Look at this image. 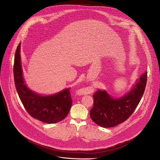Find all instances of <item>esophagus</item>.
Instances as JSON below:
<instances>
[{
    "label": "esophagus",
    "instance_id": "obj_1",
    "mask_svg": "<svg viewBox=\"0 0 160 160\" xmlns=\"http://www.w3.org/2000/svg\"><path fill=\"white\" fill-rule=\"evenodd\" d=\"M89 88H85V89H82L81 92H82V94H86V93H88V92L89 91Z\"/></svg>",
    "mask_w": 160,
    "mask_h": 160
}]
</instances>
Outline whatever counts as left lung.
Instances as JSON below:
<instances>
[{"label": "left lung", "mask_w": 160, "mask_h": 160, "mask_svg": "<svg viewBox=\"0 0 160 160\" xmlns=\"http://www.w3.org/2000/svg\"><path fill=\"white\" fill-rule=\"evenodd\" d=\"M148 72L136 82L132 91L119 99H113L105 91L93 94L94 104L90 111L92 121L103 128H112L126 121L134 112L146 88Z\"/></svg>", "instance_id": "1"}]
</instances>
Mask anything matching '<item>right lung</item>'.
<instances>
[{"label":"right lung","mask_w":160,"mask_h":160,"mask_svg":"<svg viewBox=\"0 0 160 160\" xmlns=\"http://www.w3.org/2000/svg\"><path fill=\"white\" fill-rule=\"evenodd\" d=\"M20 50V44L14 55L13 72L16 89L24 108L31 117L43 122L54 124L62 121L72 105L71 89L49 96H39L28 89L22 76Z\"/></svg>","instance_id":"add662e5"}]
</instances>
